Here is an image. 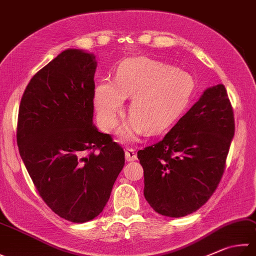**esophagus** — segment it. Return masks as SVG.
<instances>
[{
  "instance_id": "34e87169",
  "label": "esophagus",
  "mask_w": 256,
  "mask_h": 256,
  "mask_svg": "<svg viewBox=\"0 0 256 256\" xmlns=\"http://www.w3.org/2000/svg\"><path fill=\"white\" fill-rule=\"evenodd\" d=\"M124 158H126L127 162L136 160V159H137L136 152H134V149H127V150L124 152Z\"/></svg>"
}]
</instances>
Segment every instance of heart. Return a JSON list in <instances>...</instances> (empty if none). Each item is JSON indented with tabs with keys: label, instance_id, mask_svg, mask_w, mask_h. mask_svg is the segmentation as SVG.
<instances>
[{
	"label": "heart",
	"instance_id": "1",
	"mask_svg": "<svg viewBox=\"0 0 256 256\" xmlns=\"http://www.w3.org/2000/svg\"><path fill=\"white\" fill-rule=\"evenodd\" d=\"M194 80L185 71L144 56L124 61L114 82L104 81L94 91L98 120L104 132H112L119 122L124 98H132L130 118L119 130L122 142L134 140L142 129L157 132L170 126L190 100Z\"/></svg>",
	"mask_w": 256,
	"mask_h": 256
}]
</instances>
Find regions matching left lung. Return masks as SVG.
<instances>
[{"label":"left lung","mask_w":256,"mask_h":256,"mask_svg":"<svg viewBox=\"0 0 256 256\" xmlns=\"http://www.w3.org/2000/svg\"><path fill=\"white\" fill-rule=\"evenodd\" d=\"M233 108L223 84L207 88L162 140L137 152L144 198L155 212L182 218L218 188L234 137Z\"/></svg>","instance_id":"8db88e82"}]
</instances>
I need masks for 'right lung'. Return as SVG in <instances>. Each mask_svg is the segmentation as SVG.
<instances>
[{
  "mask_svg": "<svg viewBox=\"0 0 256 256\" xmlns=\"http://www.w3.org/2000/svg\"><path fill=\"white\" fill-rule=\"evenodd\" d=\"M92 53L68 49L33 76L18 108L16 142L44 203L74 223L102 212L124 152L94 124Z\"/></svg>",
  "mask_w": 256,
  "mask_h": 256,
  "instance_id": "1",
  "label": "right lung"
}]
</instances>
